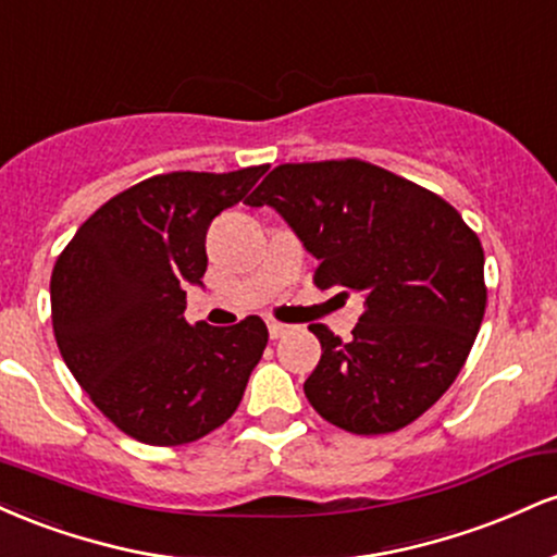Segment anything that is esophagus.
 Instances as JSON below:
<instances>
[{
  "label": "esophagus",
  "instance_id": "obj_1",
  "mask_svg": "<svg viewBox=\"0 0 557 557\" xmlns=\"http://www.w3.org/2000/svg\"><path fill=\"white\" fill-rule=\"evenodd\" d=\"M267 330H270V337L272 341H280V337L287 335L293 327L290 324H283V322H274V319H267Z\"/></svg>",
  "mask_w": 557,
  "mask_h": 557
}]
</instances>
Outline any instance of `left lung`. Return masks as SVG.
Instances as JSON below:
<instances>
[{"label": "left lung", "instance_id": "8db88e82", "mask_svg": "<svg viewBox=\"0 0 557 557\" xmlns=\"http://www.w3.org/2000/svg\"><path fill=\"white\" fill-rule=\"evenodd\" d=\"M317 257L314 285L359 293L343 343L311 324L322 359L304 393L330 424L385 434L411 424L461 372L487 304L482 243L461 214L393 172L343 162L280 164L248 196Z\"/></svg>", "mask_w": 557, "mask_h": 557}]
</instances>
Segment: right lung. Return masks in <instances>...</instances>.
<instances>
[{"instance_id": "obj_1", "label": "right lung", "mask_w": 557, "mask_h": 557, "mask_svg": "<svg viewBox=\"0 0 557 557\" xmlns=\"http://www.w3.org/2000/svg\"><path fill=\"white\" fill-rule=\"evenodd\" d=\"M267 168L170 172L123 190L78 227L52 272L60 354L101 413L146 445H185L233 417L267 348L259 317L185 322L203 287L207 230Z\"/></svg>"}]
</instances>
